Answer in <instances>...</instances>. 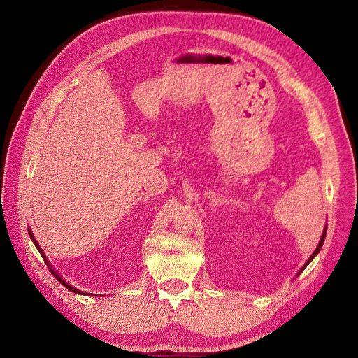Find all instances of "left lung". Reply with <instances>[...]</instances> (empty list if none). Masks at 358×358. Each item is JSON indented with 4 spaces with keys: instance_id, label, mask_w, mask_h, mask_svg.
I'll list each match as a JSON object with an SVG mask.
<instances>
[{
    "instance_id": "1",
    "label": "left lung",
    "mask_w": 358,
    "mask_h": 358,
    "mask_svg": "<svg viewBox=\"0 0 358 358\" xmlns=\"http://www.w3.org/2000/svg\"><path fill=\"white\" fill-rule=\"evenodd\" d=\"M326 229H328V226H326V227H324V231H323V234H322V238H320V243H318V246H317V249L314 250V254L309 257V260L306 262V264H305V266H303V268H301V271H303V269H305V268H306V266H308V264H309L310 262H313V260H314V257H315V255H317L318 252H320V249H322V246H323V241H324V237H326ZM301 271H300V272H301Z\"/></svg>"
}]
</instances>
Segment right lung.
<instances>
[{"label": "right lung", "mask_w": 358, "mask_h": 358, "mask_svg": "<svg viewBox=\"0 0 358 358\" xmlns=\"http://www.w3.org/2000/svg\"><path fill=\"white\" fill-rule=\"evenodd\" d=\"M29 235H30V238H32V241L35 243V246H36V249H38V250H40V254H41V257L44 258V262H45V264H48V266H49V269L52 271V273H53V275H55V277H57V280L59 281V283H62V285H64V286H66L67 289H69V291H72V292H75V294H86V292H81V291H78V289H75V287H73V286H71L69 283H66V281H64V280H63L62 277H59V275H58V273H57L55 271H53V269L50 268V264H49V262H48V258H45V255H44V252H43V250H41V248H40V246H38V243L35 241V238H34V235H32V232H30V231H29ZM86 295H87V294H86Z\"/></svg>", "instance_id": "obj_1"}]
</instances>
